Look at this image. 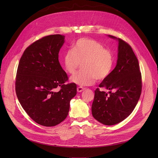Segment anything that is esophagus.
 Listing matches in <instances>:
<instances>
[{
	"instance_id": "esophagus-1",
	"label": "esophagus",
	"mask_w": 158,
	"mask_h": 158,
	"mask_svg": "<svg viewBox=\"0 0 158 158\" xmlns=\"http://www.w3.org/2000/svg\"><path fill=\"white\" fill-rule=\"evenodd\" d=\"M84 89H85V88L81 87V86H79V87H77V90L78 92H82V91H83Z\"/></svg>"
}]
</instances>
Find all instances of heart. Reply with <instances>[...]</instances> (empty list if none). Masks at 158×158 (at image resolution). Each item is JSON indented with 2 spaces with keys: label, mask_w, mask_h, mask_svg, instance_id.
<instances>
[{
  "label": "heart",
  "mask_w": 158,
  "mask_h": 158,
  "mask_svg": "<svg viewBox=\"0 0 158 158\" xmlns=\"http://www.w3.org/2000/svg\"><path fill=\"white\" fill-rule=\"evenodd\" d=\"M82 63V70L71 77V81L82 86H90L108 77L113 67L114 56L110 48L98 41L89 38H80L72 49L63 56L65 71L74 74Z\"/></svg>",
  "instance_id": "obj_1"
}]
</instances>
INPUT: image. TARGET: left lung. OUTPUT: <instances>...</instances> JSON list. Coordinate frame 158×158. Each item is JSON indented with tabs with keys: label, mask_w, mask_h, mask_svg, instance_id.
Wrapping results in <instances>:
<instances>
[{
	"label": "left lung",
	"mask_w": 158,
	"mask_h": 158,
	"mask_svg": "<svg viewBox=\"0 0 158 158\" xmlns=\"http://www.w3.org/2000/svg\"><path fill=\"white\" fill-rule=\"evenodd\" d=\"M118 40L117 64L110 76L99 85L109 94L95 90L92 106L93 117L104 125L112 126L126 119L134 110L142 93V73L138 60L126 41Z\"/></svg>",
	"instance_id": "left-lung-1"
}]
</instances>
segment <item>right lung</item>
Wrapping results in <instances>:
<instances>
[{
	"mask_svg": "<svg viewBox=\"0 0 158 158\" xmlns=\"http://www.w3.org/2000/svg\"><path fill=\"white\" fill-rule=\"evenodd\" d=\"M64 36L41 38L25 50L19 63L15 91L19 101L30 118L40 125L52 127L67 117L71 99L77 94L58 57ZM60 87L57 92L55 89Z\"/></svg>",
	"mask_w": 158,
	"mask_h": 158,
	"instance_id": "right-lung-1",
	"label": "right lung"
}]
</instances>
